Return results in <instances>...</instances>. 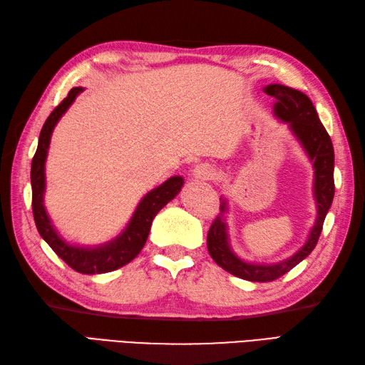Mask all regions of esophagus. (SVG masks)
Returning <instances> with one entry per match:
<instances>
[{
  "label": "esophagus",
  "instance_id": "obj_1",
  "mask_svg": "<svg viewBox=\"0 0 365 365\" xmlns=\"http://www.w3.org/2000/svg\"><path fill=\"white\" fill-rule=\"evenodd\" d=\"M192 176L195 181H209L213 176V170L209 164H198L192 170Z\"/></svg>",
  "mask_w": 365,
  "mask_h": 365
}]
</instances>
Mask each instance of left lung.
<instances>
[{"instance_id":"8db88e82","label":"left lung","mask_w":365,"mask_h":365,"mask_svg":"<svg viewBox=\"0 0 365 365\" xmlns=\"http://www.w3.org/2000/svg\"><path fill=\"white\" fill-rule=\"evenodd\" d=\"M264 93L272 96L274 115L282 122H287L292 135L304 147L309 161L314 167V200L317 207L316 223L311 229L308 240L300 250L289 259L274 264H255L240 259L229 245V234L226 225L227 200L220 198V215L213 220L207 234L209 254L218 266L235 277L250 282H272L282 277L313 252L321 237L324 220L334 197V150L331 139L319 119L317 111L309 97L302 91L289 86L272 83L264 86Z\"/></svg>"}]
</instances>
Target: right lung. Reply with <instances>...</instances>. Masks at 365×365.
Returning a JSON list of instances; mask_svg holds the SVG:
<instances>
[{
  "label": "right lung",
  "mask_w": 365,
  "mask_h": 365,
  "mask_svg": "<svg viewBox=\"0 0 365 365\" xmlns=\"http://www.w3.org/2000/svg\"><path fill=\"white\" fill-rule=\"evenodd\" d=\"M83 91L82 86L73 88L65 97L63 102L49 114L40 131L38 147L32 158L31 167V184H32V212L35 226H37L41 238L46 242L51 250L54 251L61 260L71 268L80 274H103L119 269L122 266L136 259L138 254L144 247L147 237L152 227V221L156 213L161 210L168 201H172L178 193L181 192L184 180L181 176H172L164 184L158 185L156 189L150 190L144 198L140 200L138 207L128 221L127 227L111 242L96 246V247H82L66 243L61 238L51 218L44 209V189H46V176H44V163H46L48 148L52 131L57 125L61 115L76 101V97Z\"/></svg>",
  "instance_id": "right-lung-1"
}]
</instances>
